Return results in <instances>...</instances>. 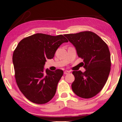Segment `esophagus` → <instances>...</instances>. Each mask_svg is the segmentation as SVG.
<instances>
[{
  "mask_svg": "<svg viewBox=\"0 0 122 122\" xmlns=\"http://www.w3.org/2000/svg\"><path fill=\"white\" fill-rule=\"evenodd\" d=\"M70 72V71H64V75H67V74H68Z\"/></svg>",
  "mask_w": 122,
  "mask_h": 122,
  "instance_id": "esophagus-1",
  "label": "esophagus"
}]
</instances>
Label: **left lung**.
<instances>
[{"mask_svg": "<svg viewBox=\"0 0 122 122\" xmlns=\"http://www.w3.org/2000/svg\"><path fill=\"white\" fill-rule=\"evenodd\" d=\"M76 48L78 56L83 59L84 72L74 71L72 89L83 98H90L102 89L111 69L110 53L107 44L96 33L85 31L64 35Z\"/></svg>", "mask_w": 122, "mask_h": 122, "instance_id": "8db88e82", "label": "left lung"}]
</instances>
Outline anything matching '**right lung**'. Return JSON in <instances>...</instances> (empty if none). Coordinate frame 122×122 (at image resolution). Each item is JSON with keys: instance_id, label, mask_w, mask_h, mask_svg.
<instances>
[{"instance_id": "1", "label": "right lung", "mask_w": 122, "mask_h": 122, "mask_svg": "<svg viewBox=\"0 0 122 122\" xmlns=\"http://www.w3.org/2000/svg\"><path fill=\"white\" fill-rule=\"evenodd\" d=\"M68 40L63 36L37 33L22 39L13 54L16 83L30 101L44 104L55 96L57 85L63 74L61 70L46 69V60L54 58L56 50Z\"/></svg>"}]
</instances>
